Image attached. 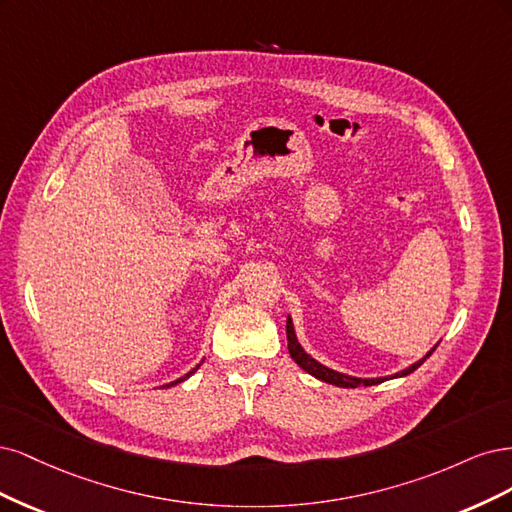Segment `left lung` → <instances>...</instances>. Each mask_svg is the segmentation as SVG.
Masks as SVG:
<instances>
[{"mask_svg": "<svg viewBox=\"0 0 512 512\" xmlns=\"http://www.w3.org/2000/svg\"><path fill=\"white\" fill-rule=\"evenodd\" d=\"M287 346H289V355L293 357L295 364H298L302 370H306L308 374H312L315 378H319V381L323 383H329V385H336V387H346V389H355V387H372V385H378V383H385L389 381V378H398V376H408L410 372H415L423 361L430 357L434 353V349L427 353L425 357H421L419 361H415V364L408 366L406 370L402 372H395L393 376H381V378H357V376H349V374H342V372H336L332 368H327L323 364H319L317 359H312L304 349L302 344L298 342V336H295V329H293V321L291 317H287Z\"/></svg>", "mask_w": 512, "mask_h": 512, "instance_id": "8db88e82", "label": "left lung"}]
</instances>
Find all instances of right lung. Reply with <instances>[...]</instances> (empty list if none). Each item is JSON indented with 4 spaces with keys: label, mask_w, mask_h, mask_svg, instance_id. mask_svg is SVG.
<instances>
[{
    "label": "right lung",
    "mask_w": 512,
    "mask_h": 512,
    "mask_svg": "<svg viewBox=\"0 0 512 512\" xmlns=\"http://www.w3.org/2000/svg\"><path fill=\"white\" fill-rule=\"evenodd\" d=\"M197 368H200V364H197V366H195V368H193L191 372H187L185 376H180V378H178V381H174V383H170V385H176V383H183V381H187V378H189V376H191V374H193V372H195ZM170 385H166V387H170Z\"/></svg>",
    "instance_id": "right-lung-1"
}]
</instances>
